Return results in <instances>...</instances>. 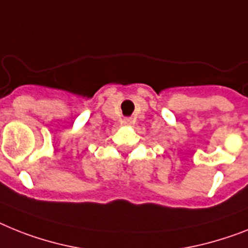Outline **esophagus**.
<instances>
[{"label":"esophagus","instance_id":"esophagus-1","mask_svg":"<svg viewBox=\"0 0 248 248\" xmlns=\"http://www.w3.org/2000/svg\"><path fill=\"white\" fill-rule=\"evenodd\" d=\"M124 124H127V126H128V124H132V120H131V118H124Z\"/></svg>","mask_w":248,"mask_h":248}]
</instances>
